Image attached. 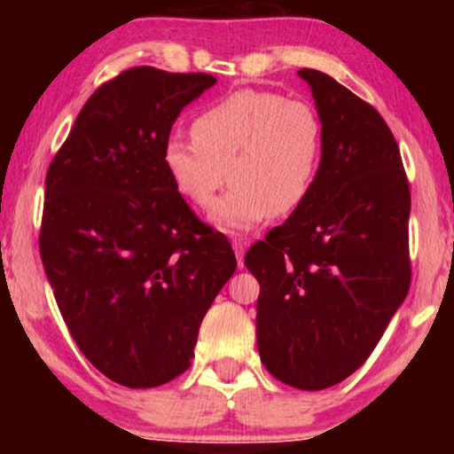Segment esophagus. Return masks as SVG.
I'll return each instance as SVG.
<instances>
[{
	"mask_svg": "<svg viewBox=\"0 0 454 454\" xmlns=\"http://www.w3.org/2000/svg\"><path fill=\"white\" fill-rule=\"evenodd\" d=\"M231 246H233V250H235V256H238V264L244 266V254H246L247 241L244 238H233L231 239Z\"/></svg>",
	"mask_w": 454,
	"mask_h": 454,
	"instance_id": "34e87169",
	"label": "esophagus"
}]
</instances>
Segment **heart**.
Segmentation results:
<instances>
[{"instance_id":"1","label":"heart","mask_w":454,"mask_h":454,"mask_svg":"<svg viewBox=\"0 0 454 454\" xmlns=\"http://www.w3.org/2000/svg\"><path fill=\"white\" fill-rule=\"evenodd\" d=\"M192 138H171L163 167L177 194L208 208L231 177L210 219L227 233L250 231L272 215L300 208L314 188L325 129L312 105L272 90H238L204 107Z\"/></svg>"}]
</instances>
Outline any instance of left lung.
Segmentation results:
<instances>
[{
	"instance_id": "obj_1",
	"label": "left lung",
	"mask_w": 454,
	"mask_h": 454,
	"mask_svg": "<svg viewBox=\"0 0 454 454\" xmlns=\"http://www.w3.org/2000/svg\"><path fill=\"white\" fill-rule=\"evenodd\" d=\"M325 129L306 202L246 254L260 283L256 339L264 368L322 390L362 368L411 283L409 194L382 115L325 72H297Z\"/></svg>"
}]
</instances>
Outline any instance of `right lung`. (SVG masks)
<instances>
[{"label":"right lung","instance_id":"add662e5","mask_svg":"<svg viewBox=\"0 0 454 454\" xmlns=\"http://www.w3.org/2000/svg\"><path fill=\"white\" fill-rule=\"evenodd\" d=\"M215 82L129 67L92 92L47 169L43 266L78 349L121 387H160L190 368L238 266L163 167L173 121Z\"/></svg>","mask_w":454,"mask_h":454}]
</instances>
